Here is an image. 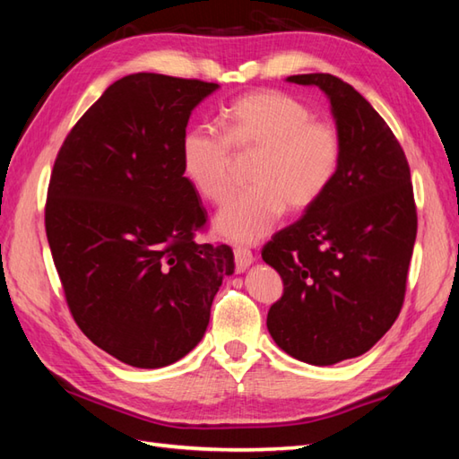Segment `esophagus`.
Instances as JSON below:
<instances>
[{"label":"esophagus","mask_w":459,"mask_h":459,"mask_svg":"<svg viewBox=\"0 0 459 459\" xmlns=\"http://www.w3.org/2000/svg\"><path fill=\"white\" fill-rule=\"evenodd\" d=\"M255 255L248 248H242V247H237L235 248V264H237V272H245L247 268H250L252 264H255Z\"/></svg>","instance_id":"esophagus-1"}]
</instances>
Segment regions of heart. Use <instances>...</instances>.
Here are the masks:
<instances>
[{"mask_svg": "<svg viewBox=\"0 0 459 459\" xmlns=\"http://www.w3.org/2000/svg\"><path fill=\"white\" fill-rule=\"evenodd\" d=\"M224 135L199 124L183 134L181 168L201 197L221 204L232 191V150L260 152L250 173L255 189L237 195L214 230L235 242L270 235L286 207L304 212L333 185L343 142L335 126L314 120L304 102L278 91H256L232 100L221 114Z\"/></svg>", "mask_w": 459, "mask_h": 459, "instance_id": "heart-1", "label": "heart"}]
</instances>
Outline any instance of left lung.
<instances>
[{
    "instance_id": "8db88e82",
    "label": "left lung",
    "mask_w": 459,
    "mask_h": 459,
    "mask_svg": "<svg viewBox=\"0 0 459 459\" xmlns=\"http://www.w3.org/2000/svg\"><path fill=\"white\" fill-rule=\"evenodd\" d=\"M286 81L327 96L343 158L324 197L262 248L284 281L266 325L290 357L327 367L367 353L401 314L416 240L411 168L353 86L324 73Z\"/></svg>"
}]
</instances>
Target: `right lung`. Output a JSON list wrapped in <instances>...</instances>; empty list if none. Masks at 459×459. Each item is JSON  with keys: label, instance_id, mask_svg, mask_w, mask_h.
<instances>
[{"label": "right lung", "instance_id": "1", "mask_svg": "<svg viewBox=\"0 0 459 459\" xmlns=\"http://www.w3.org/2000/svg\"><path fill=\"white\" fill-rule=\"evenodd\" d=\"M217 89L124 76L55 160L45 229L66 304L96 347L130 367H168L197 347L235 272L230 247L193 240L207 217L181 168L189 116Z\"/></svg>", "mask_w": 459, "mask_h": 459}]
</instances>
